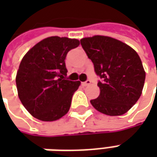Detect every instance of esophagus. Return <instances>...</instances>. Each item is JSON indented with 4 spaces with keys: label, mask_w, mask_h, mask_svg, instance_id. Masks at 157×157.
Listing matches in <instances>:
<instances>
[{
    "label": "esophagus",
    "mask_w": 157,
    "mask_h": 157,
    "mask_svg": "<svg viewBox=\"0 0 157 157\" xmlns=\"http://www.w3.org/2000/svg\"><path fill=\"white\" fill-rule=\"evenodd\" d=\"M82 86H88V85H90V84H91V81H90V80H86V82H82Z\"/></svg>",
    "instance_id": "obj_1"
}]
</instances>
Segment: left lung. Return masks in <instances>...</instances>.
I'll return each instance as SVG.
<instances>
[{
  "mask_svg": "<svg viewBox=\"0 0 157 157\" xmlns=\"http://www.w3.org/2000/svg\"><path fill=\"white\" fill-rule=\"evenodd\" d=\"M81 44L101 78L100 94L91 100L92 105L107 115L124 114L138 101L144 87L145 72L138 54L107 36L84 38Z\"/></svg>",
  "mask_w": 157,
  "mask_h": 157,
  "instance_id": "1",
  "label": "left lung"
}]
</instances>
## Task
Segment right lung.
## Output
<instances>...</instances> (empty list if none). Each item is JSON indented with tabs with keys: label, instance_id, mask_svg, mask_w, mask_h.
Returning <instances> with one entry per match:
<instances>
[{
	"label": "right lung",
	"instance_id": "obj_1",
	"mask_svg": "<svg viewBox=\"0 0 157 157\" xmlns=\"http://www.w3.org/2000/svg\"><path fill=\"white\" fill-rule=\"evenodd\" d=\"M79 40L53 36L34 45L22 58L16 76L20 101L34 118L55 121L68 113L81 82L65 78V57Z\"/></svg>",
	"mask_w": 157,
	"mask_h": 157
}]
</instances>
